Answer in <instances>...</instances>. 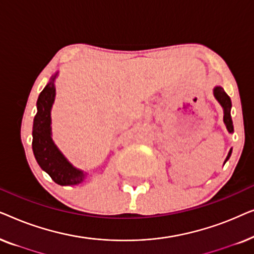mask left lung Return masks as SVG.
<instances>
[{
  "label": "left lung",
  "instance_id": "left-lung-1",
  "mask_svg": "<svg viewBox=\"0 0 254 254\" xmlns=\"http://www.w3.org/2000/svg\"><path fill=\"white\" fill-rule=\"evenodd\" d=\"M214 97L217 99V102L221 104V106L223 107V121L225 124V126H227V129L229 133H232L234 131V124H232V119H231V114H230V111H231V99L230 97H229L225 91L223 90L222 86H215L214 88ZM231 152H232V149H230V151H229V154L227 156V158H225L224 163L228 161L229 157L231 156Z\"/></svg>",
  "mask_w": 254,
  "mask_h": 254
}]
</instances>
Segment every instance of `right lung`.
<instances>
[{
  "mask_svg": "<svg viewBox=\"0 0 254 254\" xmlns=\"http://www.w3.org/2000/svg\"><path fill=\"white\" fill-rule=\"evenodd\" d=\"M58 72L52 76L37 102V114L33 120L32 149L38 164L61 186L77 185L84 180L86 173L76 169L52 140L51 110L55 98L54 81Z\"/></svg>",
  "mask_w": 254,
  "mask_h": 254,
  "instance_id": "obj_1",
  "label": "right lung"
}]
</instances>
